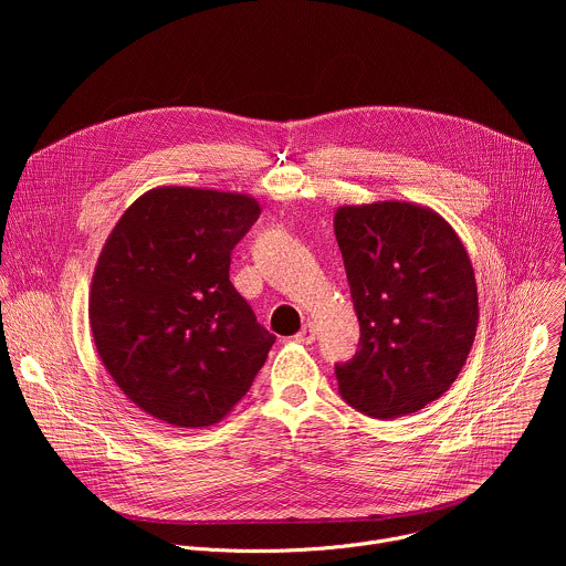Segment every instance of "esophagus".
Segmentation results:
<instances>
[{
	"label": "esophagus",
	"instance_id": "1",
	"mask_svg": "<svg viewBox=\"0 0 566 566\" xmlns=\"http://www.w3.org/2000/svg\"><path fill=\"white\" fill-rule=\"evenodd\" d=\"M315 338H317V327L313 325V322H308V325H304V327H302V332L295 336V343L311 345Z\"/></svg>",
	"mask_w": 566,
	"mask_h": 566
}]
</instances>
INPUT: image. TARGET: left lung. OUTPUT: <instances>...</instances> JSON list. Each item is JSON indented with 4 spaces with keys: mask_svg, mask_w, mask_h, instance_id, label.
<instances>
[{
    "mask_svg": "<svg viewBox=\"0 0 566 566\" xmlns=\"http://www.w3.org/2000/svg\"><path fill=\"white\" fill-rule=\"evenodd\" d=\"M334 230L360 322V349L336 365L340 396L371 419L415 415L450 389L474 343L470 258L439 212L412 201L340 206Z\"/></svg>",
    "mask_w": 566,
    "mask_h": 566,
    "instance_id": "left-lung-1",
    "label": "left lung"
}]
</instances>
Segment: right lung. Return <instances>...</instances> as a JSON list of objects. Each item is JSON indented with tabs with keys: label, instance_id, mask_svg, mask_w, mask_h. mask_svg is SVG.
I'll return each mask as SVG.
<instances>
[{
	"label": "right lung",
	"instance_id": "1",
	"mask_svg": "<svg viewBox=\"0 0 566 566\" xmlns=\"http://www.w3.org/2000/svg\"><path fill=\"white\" fill-rule=\"evenodd\" d=\"M260 212L241 192L160 186L109 232L92 277V336L114 382L149 417L214 426L266 363L275 336L228 275Z\"/></svg>",
	"mask_w": 566,
	"mask_h": 566
}]
</instances>
